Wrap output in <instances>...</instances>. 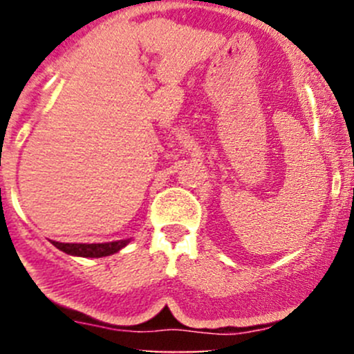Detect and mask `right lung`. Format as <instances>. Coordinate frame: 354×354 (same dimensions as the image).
Segmentation results:
<instances>
[{
    "instance_id": "obj_1",
    "label": "right lung",
    "mask_w": 354,
    "mask_h": 354,
    "mask_svg": "<svg viewBox=\"0 0 354 354\" xmlns=\"http://www.w3.org/2000/svg\"><path fill=\"white\" fill-rule=\"evenodd\" d=\"M58 250L66 254L83 256V258H103V256L115 254L121 248H124L129 243V239H120V241L111 243H58L51 241Z\"/></svg>"
}]
</instances>
